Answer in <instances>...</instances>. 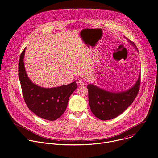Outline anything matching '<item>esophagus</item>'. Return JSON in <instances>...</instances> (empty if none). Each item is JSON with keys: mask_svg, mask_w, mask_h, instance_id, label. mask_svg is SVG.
<instances>
[{"mask_svg": "<svg viewBox=\"0 0 158 158\" xmlns=\"http://www.w3.org/2000/svg\"><path fill=\"white\" fill-rule=\"evenodd\" d=\"M78 84H79V85H82V86H83V85H85V82H84L82 80H81V79H79V80L78 81Z\"/></svg>", "mask_w": 158, "mask_h": 158, "instance_id": "esophagus-1", "label": "esophagus"}]
</instances>
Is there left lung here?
Instances as JSON below:
<instances>
[{
    "instance_id": "8db88e82",
    "label": "left lung",
    "mask_w": 158,
    "mask_h": 158,
    "mask_svg": "<svg viewBox=\"0 0 158 158\" xmlns=\"http://www.w3.org/2000/svg\"><path fill=\"white\" fill-rule=\"evenodd\" d=\"M138 50L136 45L127 39ZM141 77L127 91L112 93L105 91L92 84H88L89 102L94 115L103 121L110 120L119 116L133 102L140 87Z\"/></svg>"
}]
</instances>
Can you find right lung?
I'll use <instances>...</instances> for the list:
<instances>
[{
    "label": "right lung",
    "mask_w": 158,
    "mask_h": 158,
    "mask_svg": "<svg viewBox=\"0 0 158 158\" xmlns=\"http://www.w3.org/2000/svg\"><path fill=\"white\" fill-rule=\"evenodd\" d=\"M26 48L19 60V78L22 94L29 109L37 116L49 121L59 118L65 112L69 99L77 87L76 82L52 88L34 84L26 73L24 57Z\"/></svg>",
    "instance_id": "obj_1"
}]
</instances>
